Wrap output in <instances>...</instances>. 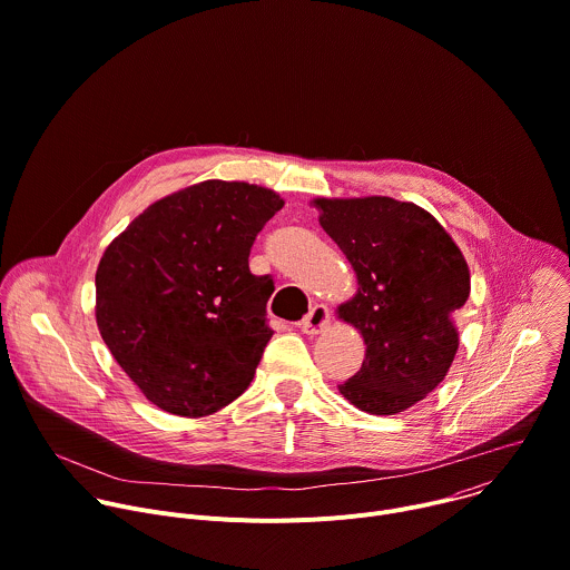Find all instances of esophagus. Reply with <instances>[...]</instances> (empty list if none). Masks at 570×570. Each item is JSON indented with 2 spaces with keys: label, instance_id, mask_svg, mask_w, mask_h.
I'll return each instance as SVG.
<instances>
[{
  "label": "esophagus",
  "instance_id": "obj_1",
  "mask_svg": "<svg viewBox=\"0 0 570 570\" xmlns=\"http://www.w3.org/2000/svg\"><path fill=\"white\" fill-rule=\"evenodd\" d=\"M331 324V311L324 306V304H315L308 315L299 322V328L306 333V335H317L322 333L326 326Z\"/></svg>",
  "mask_w": 570,
  "mask_h": 570
}]
</instances>
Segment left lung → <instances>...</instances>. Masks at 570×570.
I'll list each match as a JSON object with an SVG mask.
<instances>
[{"mask_svg": "<svg viewBox=\"0 0 570 570\" xmlns=\"http://www.w3.org/2000/svg\"><path fill=\"white\" fill-rule=\"evenodd\" d=\"M320 226L357 277L337 306L366 344L340 394L357 410L392 416L423 401L459 348L452 313L470 297V271L445 228L423 208L390 197L315 199Z\"/></svg>", "mask_w": 570, "mask_h": 570, "instance_id": "obj_1", "label": "left lung"}]
</instances>
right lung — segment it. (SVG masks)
I'll list each match as a JSON object with an SVG mask.
<instances>
[{"mask_svg":"<svg viewBox=\"0 0 570 570\" xmlns=\"http://www.w3.org/2000/svg\"><path fill=\"white\" fill-rule=\"evenodd\" d=\"M282 206L259 185L204 180L151 204L107 246L96 271L100 335L163 412L208 416L248 390L273 337L275 291L248 255Z\"/></svg>","mask_w":570,"mask_h":570,"instance_id":"right-lung-1","label":"right lung"}]
</instances>
